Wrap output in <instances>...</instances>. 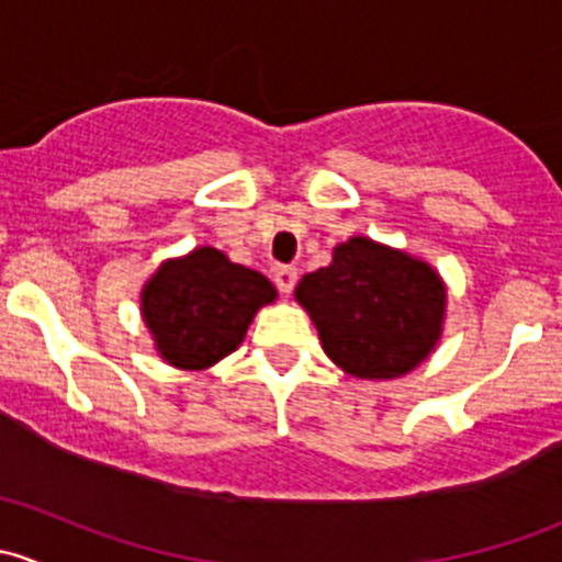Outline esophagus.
Here are the masks:
<instances>
[{"mask_svg":"<svg viewBox=\"0 0 562 562\" xmlns=\"http://www.w3.org/2000/svg\"><path fill=\"white\" fill-rule=\"evenodd\" d=\"M296 280H299V271L293 269V266H277L274 269V285L280 288V293H293V288H296Z\"/></svg>","mask_w":562,"mask_h":562,"instance_id":"esophagus-1","label":"esophagus"}]
</instances>
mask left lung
<instances>
[{"instance_id":"8db88e82","label":"left lung","mask_w":562,"mask_h":562,"mask_svg":"<svg viewBox=\"0 0 562 562\" xmlns=\"http://www.w3.org/2000/svg\"><path fill=\"white\" fill-rule=\"evenodd\" d=\"M296 302L334 364L364 381H389L416 370L438 345L446 285L424 260L353 236L334 247L331 263L302 277Z\"/></svg>"}]
</instances>
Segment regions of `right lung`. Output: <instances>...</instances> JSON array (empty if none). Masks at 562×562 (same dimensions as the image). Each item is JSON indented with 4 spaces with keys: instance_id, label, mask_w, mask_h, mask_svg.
<instances>
[{
    "instance_id": "add662e5",
    "label": "right lung",
    "mask_w": 562,
    "mask_h": 562,
    "mask_svg": "<svg viewBox=\"0 0 562 562\" xmlns=\"http://www.w3.org/2000/svg\"><path fill=\"white\" fill-rule=\"evenodd\" d=\"M277 299L260 271L231 263L214 247L166 260L140 291V313L157 350L179 370H206L245 339L263 304Z\"/></svg>"
}]
</instances>
